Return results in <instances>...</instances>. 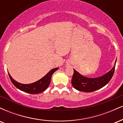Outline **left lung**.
Wrapping results in <instances>:
<instances>
[{
    "label": "left lung",
    "instance_id": "obj_1",
    "mask_svg": "<svg viewBox=\"0 0 123 123\" xmlns=\"http://www.w3.org/2000/svg\"><path fill=\"white\" fill-rule=\"evenodd\" d=\"M116 63L113 68L105 73L104 75L96 78H88L80 74L78 72L74 70V73L72 79V84L77 90L83 92H92L102 88L106 85L111 80L115 69Z\"/></svg>",
    "mask_w": 123,
    "mask_h": 123
}]
</instances>
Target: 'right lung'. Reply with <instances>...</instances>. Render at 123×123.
Listing matches in <instances>:
<instances>
[{"instance_id": "right-lung-1", "label": "right lung", "mask_w": 123, "mask_h": 123, "mask_svg": "<svg viewBox=\"0 0 123 123\" xmlns=\"http://www.w3.org/2000/svg\"><path fill=\"white\" fill-rule=\"evenodd\" d=\"M58 69V68H54L51 70L47 74H46L43 77H42V79H40L38 81L27 84H21V83L17 82L12 78V77L10 76L9 73L8 72V73L11 81H12V84L14 85L15 87H17L18 89L21 90V91H24L25 92L31 94H36L43 92L44 90H46L47 88V87H49V84L50 83L52 75Z\"/></svg>"}]
</instances>
